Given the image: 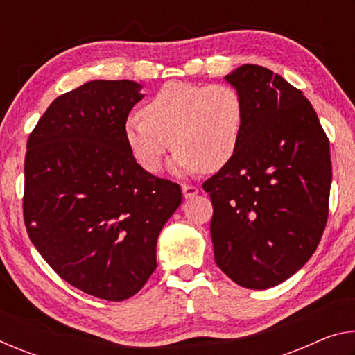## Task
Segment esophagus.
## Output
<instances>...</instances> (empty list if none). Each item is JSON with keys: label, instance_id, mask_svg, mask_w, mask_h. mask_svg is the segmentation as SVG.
<instances>
[{"label": "esophagus", "instance_id": "1", "mask_svg": "<svg viewBox=\"0 0 355 355\" xmlns=\"http://www.w3.org/2000/svg\"><path fill=\"white\" fill-rule=\"evenodd\" d=\"M182 192H183L184 199H192V197L199 194V188H197V186H192V184H183Z\"/></svg>", "mask_w": 355, "mask_h": 355}]
</instances>
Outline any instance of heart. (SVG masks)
<instances>
[{
  "label": "heart",
  "mask_w": 355,
  "mask_h": 355,
  "mask_svg": "<svg viewBox=\"0 0 355 355\" xmlns=\"http://www.w3.org/2000/svg\"><path fill=\"white\" fill-rule=\"evenodd\" d=\"M244 103L228 84L166 83L142 107L125 119L123 135L144 171L156 173L171 147L173 175L219 171L236 153L243 135Z\"/></svg>",
  "instance_id": "1"
}]
</instances>
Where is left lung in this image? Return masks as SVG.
I'll use <instances>...</instances> for the list:
<instances>
[{"label": "left lung", "instance_id": "obj_1", "mask_svg": "<svg viewBox=\"0 0 355 355\" xmlns=\"http://www.w3.org/2000/svg\"><path fill=\"white\" fill-rule=\"evenodd\" d=\"M244 103L236 153L203 183L213 202L216 264L235 284L266 290L296 274L326 227L329 139L310 101L271 70L224 76Z\"/></svg>", "mask_w": 355, "mask_h": 355}]
</instances>
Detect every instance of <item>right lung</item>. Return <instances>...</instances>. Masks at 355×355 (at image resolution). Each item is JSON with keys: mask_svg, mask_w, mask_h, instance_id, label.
<instances>
[{"mask_svg": "<svg viewBox=\"0 0 355 355\" xmlns=\"http://www.w3.org/2000/svg\"><path fill=\"white\" fill-rule=\"evenodd\" d=\"M142 84L95 80L58 97L28 139L23 213L55 272L91 296L125 300L156 268L161 228L182 203L177 183L144 171L123 123Z\"/></svg>", "mask_w": 355, "mask_h": 355, "instance_id": "right-lung-1", "label": "right lung"}]
</instances>
